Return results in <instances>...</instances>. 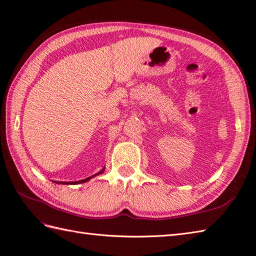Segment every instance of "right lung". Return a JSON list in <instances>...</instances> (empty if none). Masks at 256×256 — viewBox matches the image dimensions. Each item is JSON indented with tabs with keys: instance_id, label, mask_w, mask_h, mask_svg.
<instances>
[{
	"instance_id": "right-lung-1",
	"label": "right lung",
	"mask_w": 256,
	"mask_h": 256,
	"mask_svg": "<svg viewBox=\"0 0 256 256\" xmlns=\"http://www.w3.org/2000/svg\"><path fill=\"white\" fill-rule=\"evenodd\" d=\"M104 168L102 170V171H99L98 173H96V174H94V175H92V176H90V177H88V178H85V180H78V182H54L53 180V182H56V184H83V182H88L90 180H92V177H95V176H97V175H99V174H102V173H104Z\"/></svg>"
}]
</instances>
